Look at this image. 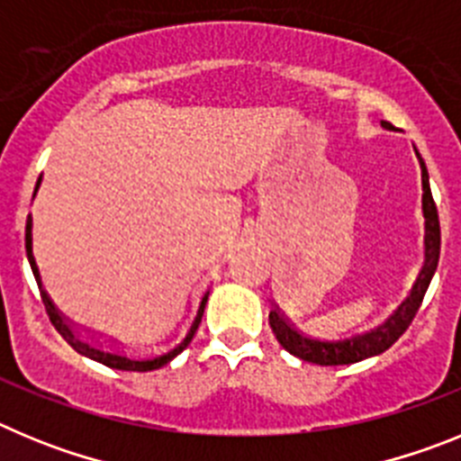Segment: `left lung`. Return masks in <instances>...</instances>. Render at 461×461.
Returning a JSON list of instances; mask_svg holds the SVG:
<instances>
[{
  "label": "left lung",
  "instance_id": "8db88e82",
  "mask_svg": "<svg viewBox=\"0 0 461 461\" xmlns=\"http://www.w3.org/2000/svg\"><path fill=\"white\" fill-rule=\"evenodd\" d=\"M383 129H393L390 122H381ZM418 154V149H415ZM418 161H420L422 170V217H425V263H422V270L415 279L413 288H411L409 297L404 303L399 304L388 319L383 321L376 328L367 330V332H360V335L346 337V339H313V337L303 335L300 330L293 328L284 313L279 309H272L270 312V328L275 332V337L279 339V344L286 348L288 353H293L295 357L304 362H313V365H353V362H360L365 357L378 356V353L388 351L390 346L404 335L406 328L411 325V321L415 319V313L420 309L422 297H425L427 288H429V281L437 272L438 256H441V226H438V212L434 205V198H431L429 189V173H427V166L422 161V157L418 154Z\"/></svg>",
  "mask_w": 461,
  "mask_h": 461
}]
</instances>
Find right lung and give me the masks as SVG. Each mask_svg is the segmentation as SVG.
<instances>
[{
    "label": "right lung",
    "mask_w": 461,
    "mask_h": 461,
    "mask_svg": "<svg viewBox=\"0 0 461 461\" xmlns=\"http://www.w3.org/2000/svg\"><path fill=\"white\" fill-rule=\"evenodd\" d=\"M39 185L41 182H36V191H39ZM36 191H34V195H36ZM24 249H27V260H30L32 272H34V279H36V284H39L41 300H43V304H46V312H48V316H50V321H52V325H55L57 332H59V335H62L64 339H67L68 344H71L73 348L80 353V356L92 357V360L101 362V365H105V367L124 369V372H152V369L164 367V365H168L173 357L180 356L186 346L191 344V339H194V335H195V330H198V325H201L203 312H205L207 295H210V291L203 295L201 307H198V312H195V319H194V323H191V328H189V332H186L185 339H182L180 344H175L173 348H168V351L157 353V356H129V353H120V351H115V348H110V346L96 344V341L78 335V332L73 330V325H68L67 321H64L62 313L57 312V307L52 304V300L48 297V293L43 291V286H41L39 267H36L34 254H32V217L27 219V228H24Z\"/></svg>",
    "instance_id": "obj_1"
}]
</instances>
